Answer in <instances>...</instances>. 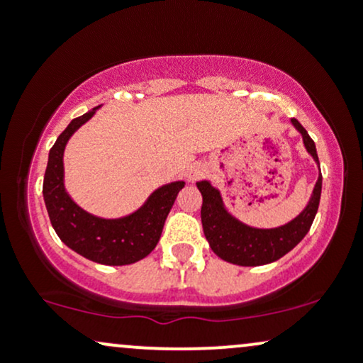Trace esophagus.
<instances>
[{
    "label": "esophagus",
    "mask_w": 363,
    "mask_h": 363,
    "mask_svg": "<svg viewBox=\"0 0 363 363\" xmlns=\"http://www.w3.org/2000/svg\"><path fill=\"white\" fill-rule=\"evenodd\" d=\"M205 174H206V165L201 164V162H194V164H191L189 167L186 169V179L189 182L198 181V179L205 176Z\"/></svg>",
    "instance_id": "obj_1"
}]
</instances>
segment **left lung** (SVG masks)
<instances>
[{
    "label": "left lung",
    "instance_id": "8db88e82",
    "mask_svg": "<svg viewBox=\"0 0 363 363\" xmlns=\"http://www.w3.org/2000/svg\"><path fill=\"white\" fill-rule=\"evenodd\" d=\"M291 124L302 135L303 147L307 153L318 164L319 177L315 181L314 189L306 208L290 220L289 223L274 228H257L240 222L225 206L220 189L210 181L196 182L199 193L203 196L201 223L203 232L213 251L220 259L239 266H262L278 261L280 257L290 252L309 232L312 222L319 208L320 189H323V176L315 145L309 133L297 119H291Z\"/></svg>",
    "mask_w": 363,
    "mask_h": 363
}]
</instances>
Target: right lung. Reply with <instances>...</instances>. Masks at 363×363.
<instances>
[{"instance_id": "1", "label": "right lung", "mask_w": 363, "mask_h": 363, "mask_svg": "<svg viewBox=\"0 0 363 363\" xmlns=\"http://www.w3.org/2000/svg\"><path fill=\"white\" fill-rule=\"evenodd\" d=\"M99 107L73 119L49 150L44 203L57 237L74 252L99 264H133L155 249L165 218L186 182L174 181L157 187L138 210L121 218H102L78 206L66 191L62 155L74 131L91 119Z\"/></svg>"}]
</instances>
